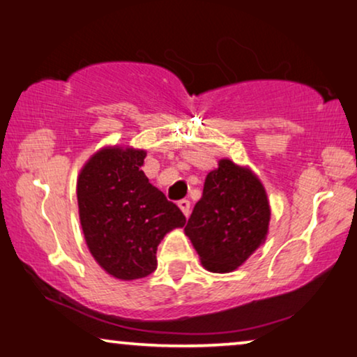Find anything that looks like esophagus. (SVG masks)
Segmentation results:
<instances>
[{"instance_id": "1", "label": "esophagus", "mask_w": 357, "mask_h": 357, "mask_svg": "<svg viewBox=\"0 0 357 357\" xmlns=\"http://www.w3.org/2000/svg\"><path fill=\"white\" fill-rule=\"evenodd\" d=\"M178 206L181 208V211L184 213V216L188 218L190 214V202L189 200H179L178 202Z\"/></svg>"}]
</instances>
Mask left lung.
Segmentation results:
<instances>
[{
    "label": "left lung",
    "mask_w": 357,
    "mask_h": 357,
    "mask_svg": "<svg viewBox=\"0 0 357 357\" xmlns=\"http://www.w3.org/2000/svg\"><path fill=\"white\" fill-rule=\"evenodd\" d=\"M270 202L251 168L220 158L206 174L203 195L185 225L203 267L230 273L264 245L268 235Z\"/></svg>",
    "instance_id": "8db88e82"
}]
</instances>
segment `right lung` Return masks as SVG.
I'll return each mask as SVG.
<instances>
[{
    "instance_id": "1",
    "label": "right lung",
    "mask_w": 357,
    "mask_h": 357,
    "mask_svg": "<svg viewBox=\"0 0 357 357\" xmlns=\"http://www.w3.org/2000/svg\"><path fill=\"white\" fill-rule=\"evenodd\" d=\"M146 151L105 146L77 176V206L84 238L97 264L122 281L144 278L157 268V246L185 218L149 183L141 167Z\"/></svg>"
}]
</instances>
